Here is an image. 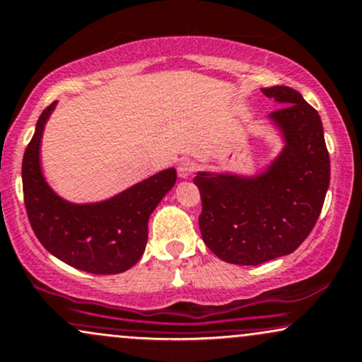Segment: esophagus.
I'll list each match as a JSON object with an SVG mask.
<instances>
[{
  "label": "esophagus",
  "mask_w": 362,
  "mask_h": 362,
  "mask_svg": "<svg viewBox=\"0 0 362 362\" xmlns=\"http://www.w3.org/2000/svg\"><path fill=\"white\" fill-rule=\"evenodd\" d=\"M177 172H178V177H180V178H189L195 172V163L192 162V160H187V158L180 160Z\"/></svg>",
  "instance_id": "34e87169"
}]
</instances>
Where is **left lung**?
<instances>
[{
	"label": "left lung",
	"mask_w": 362,
	"mask_h": 362,
	"mask_svg": "<svg viewBox=\"0 0 362 362\" xmlns=\"http://www.w3.org/2000/svg\"><path fill=\"white\" fill-rule=\"evenodd\" d=\"M283 104L268 119L283 148L255 175L197 172L199 228L209 250L233 264H261L290 255L319 219L330 182V160L319 112L286 86L261 89Z\"/></svg>",
	"instance_id": "1"
}]
</instances>
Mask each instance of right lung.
<instances>
[{
	"instance_id": "1",
	"label": "right lung",
	"mask_w": 362,
	"mask_h": 362,
	"mask_svg": "<svg viewBox=\"0 0 362 362\" xmlns=\"http://www.w3.org/2000/svg\"><path fill=\"white\" fill-rule=\"evenodd\" d=\"M57 101L38 117L25 150L21 180L27 214L43 247L71 267L94 275H116L138 263L148 241V219L177 182L165 168L99 202L76 204L60 197L42 170L40 148Z\"/></svg>"
}]
</instances>
